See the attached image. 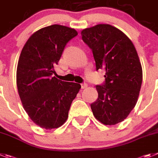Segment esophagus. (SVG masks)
I'll use <instances>...</instances> for the list:
<instances>
[{
    "instance_id": "1",
    "label": "esophagus",
    "mask_w": 158,
    "mask_h": 158,
    "mask_svg": "<svg viewBox=\"0 0 158 158\" xmlns=\"http://www.w3.org/2000/svg\"><path fill=\"white\" fill-rule=\"evenodd\" d=\"M88 87V85L86 84V83H82L81 84V89H85Z\"/></svg>"
}]
</instances>
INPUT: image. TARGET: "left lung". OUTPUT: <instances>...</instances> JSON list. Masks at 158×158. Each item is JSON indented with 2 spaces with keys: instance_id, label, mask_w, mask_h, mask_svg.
Segmentation results:
<instances>
[{
  "instance_id": "1",
  "label": "left lung",
  "mask_w": 158,
  "mask_h": 158,
  "mask_svg": "<svg viewBox=\"0 0 158 158\" xmlns=\"http://www.w3.org/2000/svg\"><path fill=\"white\" fill-rule=\"evenodd\" d=\"M82 40L93 51L97 70L106 71V82L97 85L98 98L90 105L96 119L106 125L123 121L137 104L142 68L131 40L108 24L81 31Z\"/></svg>"
}]
</instances>
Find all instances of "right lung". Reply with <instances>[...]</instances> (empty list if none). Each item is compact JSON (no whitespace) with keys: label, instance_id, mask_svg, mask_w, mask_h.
Segmentation results:
<instances>
[{"label":"right lung","instance_id":"1","mask_svg":"<svg viewBox=\"0 0 158 158\" xmlns=\"http://www.w3.org/2000/svg\"><path fill=\"white\" fill-rule=\"evenodd\" d=\"M77 35L69 27L49 25L31 35L21 50L17 69L19 97L30 119L43 129L65 122L81 89L80 84L53 77L64 46Z\"/></svg>","mask_w":158,"mask_h":158}]
</instances>
